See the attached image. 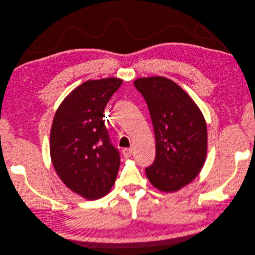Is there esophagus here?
Segmentation results:
<instances>
[{"mask_svg": "<svg viewBox=\"0 0 255 255\" xmlns=\"http://www.w3.org/2000/svg\"><path fill=\"white\" fill-rule=\"evenodd\" d=\"M131 153H132L131 148H125V149L123 150V154H124V156L126 157V159H128V157H129V156L131 155Z\"/></svg>", "mask_w": 255, "mask_h": 255, "instance_id": "1", "label": "esophagus"}]
</instances>
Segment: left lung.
<instances>
[{"instance_id": "1", "label": "left lung", "mask_w": 255, "mask_h": 255, "mask_svg": "<svg viewBox=\"0 0 255 255\" xmlns=\"http://www.w3.org/2000/svg\"><path fill=\"white\" fill-rule=\"evenodd\" d=\"M135 87L147 104L155 137V159L145 168L151 185L175 192L203 167L208 131L197 105L176 83L164 77L141 78Z\"/></svg>"}]
</instances>
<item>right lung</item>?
<instances>
[{
    "label": "right lung",
    "mask_w": 255,
    "mask_h": 255,
    "mask_svg": "<svg viewBox=\"0 0 255 255\" xmlns=\"http://www.w3.org/2000/svg\"><path fill=\"white\" fill-rule=\"evenodd\" d=\"M123 80H90L72 90L55 114L50 135L51 159L71 191L94 200L115 183L119 151L109 138L105 108Z\"/></svg>",
    "instance_id": "add662e5"
}]
</instances>
